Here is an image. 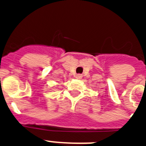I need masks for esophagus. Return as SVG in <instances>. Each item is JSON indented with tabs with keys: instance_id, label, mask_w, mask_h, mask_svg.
I'll use <instances>...</instances> for the list:
<instances>
[{
	"instance_id": "34e87169",
	"label": "esophagus",
	"mask_w": 146,
	"mask_h": 146,
	"mask_svg": "<svg viewBox=\"0 0 146 146\" xmlns=\"http://www.w3.org/2000/svg\"><path fill=\"white\" fill-rule=\"evenodd\" d=\"M76 78H77V79H81V78H82V75L80 74H77V75H76Z\"/></svg>"
}]
</instances>
